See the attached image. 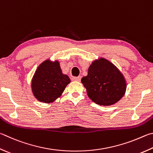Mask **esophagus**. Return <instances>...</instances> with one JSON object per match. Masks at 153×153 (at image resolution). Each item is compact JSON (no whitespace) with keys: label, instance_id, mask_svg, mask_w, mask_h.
Segmentation results:
<instances>
[{"label":"esophagus","instance_id":"1","mask_svg":"<svg viewBox=\"0 0 153 153\" xmlns=\"http://www.w3.org/2000/svg\"><path fill=\"white\" fill-rule=\"evenodd\" d=\"M72 80H73V81L80 82V80H81V76H78V77H72Z\"/></svg>","mask_w":153,"mask_h":153}]
</instances>
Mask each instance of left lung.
Wrapping results in <instances>:
<instances>
[{"instance_id":"1","label":"left lung","mask_w":153,"mask_h":153,"mask_svg":"<svg viewBox=\"0 0 153 153\" xmlns=\"http://www.w3.org/2000/svg\"><path fill=\"white\" fill-rule=\"evenodd\" d=\"M81 82L89 98L100 105L116 104L126 90L124 75L112 63L103 57L91 63L88 75L82 77Z\"/></svg>"}]
</instances>
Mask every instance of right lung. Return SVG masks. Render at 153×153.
Wrapping results in <instances>:
<instances>
[{"instance_id": "add662e5", "label": "right lung", "mask_w": 153, "mask_h": 153, "mask_svg": "<svg viewBox=\"0 0 153 153\" xmlns=\"http://www.w3.org/2000/svg\"><path fill=\"white\" fill-rule=\"evenodd\" d=\"M71 80L62 73L59 62L44 61L36 69L31 79V90L35 98L41 102H53L62 96Z\"/></svg>"}]
</instances>
